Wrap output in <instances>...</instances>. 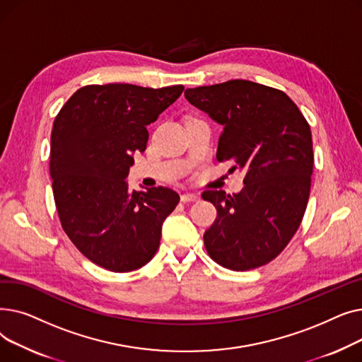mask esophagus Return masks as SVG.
Wrapping results in <instances>:
<instances>
[{"label": "esophagus", "instance_id": "34e87169", "mask_svg": "<svg viewBox=\"0 0 362 362\" xmlns=\"http://www.w3.org/2000/svg\"><path fill=\"white\" fill-rule=\"evenodd\" d=\"M180 199H182V202H197V201H199V195H197V194H183L180 197Z\"/></svg>", "mask_w": 362, "mask_h": 362}]
</instances>
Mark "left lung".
I'll return each mask as SVG.
<instances>
[{
    "label": "left lung",
    "mask_w": 362,
    "mask_h": 362,
    "mask_svg": "<svg viewBox=\"0 0 362 362\" xmlns=\"http://www.w3.org/2000/svg\"><path fill=\"white\" fill-rule=\"evenodd\" d=\"M185 97L223 126L217 160L245 171L239 194H202L217 208L204 233L205 250L226 269L261 267L286 248L307 210L314 167L310 124L286 93L251 81L186 89Z\"/></svg>",
    "instance_id": "obj_1"
}]
</instances>
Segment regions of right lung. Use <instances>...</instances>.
I'll return each instance as SVG.
<instances>
[{
  "instance_id": "add662e5",
  "label": "right lung",
  "mask_w": 362,
  "mask_h": 362,
  "mask_svg": "<svg viewBox=\"0 0 362 362\" xmlns=\"http://www.w3.org/2000/svg\"><path fill=\"white\" fill-rule=\"evenodd\" d=\"M182 85H88L76 90L52 124L49 175L63 230L89 261L127 273L156 255L161 226L179 204L168 187L129 191L133 154L146 126L173 104Z\"/></svg>"
}]
</instances>
